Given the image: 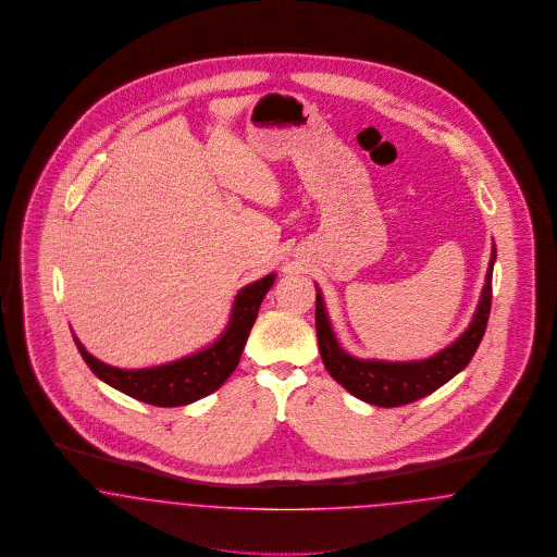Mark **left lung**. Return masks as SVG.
Masks as SVG:
<instances>
[{
  "label": "left lung",
  "instance_id": "8db88e82",
  "mask_svg": "<svg viewBox=\"0 0 557 557\" xmlns=\"http://www.w3.org/2000/svg\"><path fill=\"white\" fill-rule=\"evenodd\" d=\"M495 260L497 247L493 243L486 281L468 329L450 346L423 360H377L351 356L350 351L342 348V344L335 337L324 306V297L317 285V335L322 362L329 375L342 387H346L351 396L383 409L409 405L436 392L446 381L453 380L468 367L471 356L475 354L484 337L493 299Z\"/></svg>",
  "mask_w": 557,
  "mask_h": 557
}]
</instances>
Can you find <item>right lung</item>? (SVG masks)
Returning a JSON list of instances; mask_svg holds the SVG:
<instances>
[{"label":"right lung","mask_w":557,"mask_h":557,"mask_svg":"<svg viewBox=\"0 0 557 557\" xmlns=\"http://www.w3.org/2000/svg\"><path fill=\"white\" fill-rule=\"evenodd\" d=\"M274 272L265 274L264 278L253 281L236 293L231 308V319L215 342L165 364L147 369H119L91 356L86 346L77 339V335H73V339L89 371L98 380L147 405L184 407L213 394L233 375L243 348L247 344L249 331L258 319L262 299L274 285Z\"/></svg>","instance_id":"add662e5"}]
</instances>
